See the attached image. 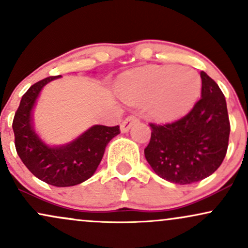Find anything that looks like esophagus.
<instances>
[{
  "instance_id": "obj_1",
  "label": "esophagus",
  "mask_w": 248,
  "mask_h": 248,
  "mask_svg": "<svg viewBox=\"0 0 248 248\" xmlns=\"http://www.w3.org/2000/svg\"><path fill=\"white\" fill-rule=\"evenodd\" d=\"M138 121H139V118L137 117V116H134V115L127 116V117L123 121V123L121 124V131L123 133L127 132V131L131 129V126H132L134 123H137Z\"/></svg>"
}]
</instances>
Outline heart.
Returning <instances> with one entry per match:
<instances>
[{
    "mask_svg": "<svg viewBox=\"0 0 248 248\" xmlns=\"http://www.w3.org/2000/svg\"><path fill=\"white\" fill-rule=\"evenodd\" d=\"M201 91V78L187 66L149 65L133 70L118 85L119 95L130 103L147 102L149 114L172 121L187 112Z\"/></svg>",
    "mask_w": 248,
    "mask_h": 248,
    "instance_id": "obj_1",
    "label": "heart"
}]
</instances>
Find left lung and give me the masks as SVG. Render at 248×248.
I'll return each mask as SVG.
<instances>
[{
    "label": "left lung",
    "instance_id": "8db88e82",
    "mask_svg": "<svg viewBox=\"0 0 248 248\" xmlns=\"http://www.w3.org/2000/svg\"><path fill=\"white\" fill-rule=\"evenodd\" d=\"M201 99L173 123L149 124L145 157L161 178L173 184L200 182L218 169L228 151L230 122L218 85L201 71Z\"/></svg>",
    "mask_w": 248,
    "mask_h": 248
}]
</instances>
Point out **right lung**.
I'll return each instance as SVG.
<instances>
[{
	"label": "right lung",
	"mask_w": 248,
	"mask_h": 248,
	"mask_svg": "<svg viewBox=\"0 0 248 248\" xmlns=\"http://www.w3.org/2000/svg\"><path fill=\"white\" fill-rule=\"evenodd\" d=\"M60 77L45 78L27 90L15 114L12 129L17 154L27 169L47 184L66 187L80 184L94 175L108 142L119 134V126L93 125L71 142L47 145L34 131L32 111L45 85Z\"/></svg>",
	"instance_id": "add662e5"
}]
</instances>
